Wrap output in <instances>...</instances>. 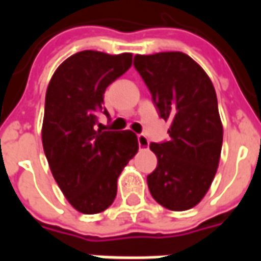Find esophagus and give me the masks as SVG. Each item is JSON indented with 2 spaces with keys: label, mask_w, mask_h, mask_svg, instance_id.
I'll return each mask as SVG.
<instances>
[{
  "label": "esophagus",
  "mask_w": 261,
  "mask_h": 261,
  "mask_svg": "<svg viewBox=\"0 0 261 261\" xmlns=\"http://www.w3.org/2000/svg\"><path fill=\"white\" fill-rule=\"evenodd\" d=\"M137 140H138V145H140L141 149H145V148H148V145H149V140H148L144 134H138V136H137Z\"/></svg>",
  "instance_id": "1"
}]
</instances>
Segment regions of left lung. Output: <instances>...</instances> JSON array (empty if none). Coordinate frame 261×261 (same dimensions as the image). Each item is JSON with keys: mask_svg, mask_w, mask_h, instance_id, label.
<instances>
[{"mask_svg": "<svg viewBox=\"0 0 261 261\" xmlns=\"http://www.w3.org/2000/svg\"><path fill=\"white\" fill-rule=\"evenodd\" d=\"M134 67L159 116L170 121L169 141L149 144L158 166L148 175V189L162 207L190 210L211 186L222 148L224 131L213 82L180 51L137 54Z\"/></svg>", "mask_w": 261, "mask_h": 261, "instance_id": "1", "label": "left lung"}]
</instances>
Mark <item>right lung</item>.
<instances>
[{
  "label": "right lung",
  "mask_w": 261,
  "mask_h": 261,
  "mask_svg": "<svg viewBox=\"0 0 261 261\" xmlns=\"http://www.w3.org/2000/svg\"><path fill=\"white\" fill-rule=\"evenodd\" d=\"M133 54L85 50L65 60L50 80L42 127L43 149L54 179L82 214L112 205L117 177L138 151L133 131L96 128L105 91L131 67Z\"/></svg>",
  "instance_id": "obj_1"
}]
</instances>
